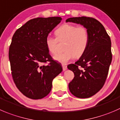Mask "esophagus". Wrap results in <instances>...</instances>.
<instances>
[{"label":"esophagus","mask_w":120,"mask_h":120,"mask_svg":"<svg viewBox=\"0 0 120 120\" xmlns=\"http://www.w3.org/2000/svg\"><path fill=\"white\" fill-rule=\"evenodd\" d=\"M62 67H63V71L66 70L67 69V66H66V65L63 64Z\"/></svg>","instance_id":"34e87169"}]
</instances>
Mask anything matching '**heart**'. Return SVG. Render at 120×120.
<instances>
[{"label": "heart", "instance_id": "obj_1", "mask_svg": "<svg viewBox=\"0 0 120 120\" xmlns=\"http://www.w3.org/2000/svg\"><path fill=\"white\" fill-rule=\"evenodd\" d=\"M57 39L47 36L45 44L48 52L50 54L57 53L58 41H65L64 52L54 56V59L63 64L75 58L80 57L86 52L89 41V36L87 29L83 26H79L71 24H64L59 27L56 31Z\"/></svg>", "mask_w": 120, "mask_h": 120}]
</instances>
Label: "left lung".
Listing matches in <instances>:
<instances>
[{
    "mask_svg": "<svg viewBox=\"0 0 120 120\" xmlns=\"http://www.w3.org/2000/svg\"><path fill=\"white\" fill-rule=\"evenodd\" d=\"M66 22L81 24L88 31L86 52L67 68L74 74L68 84L70 91L78 98H89L101 89L106 80L112 60L111 39L103 24L92 17H71Z\"/></svg>",
    "mask_w": 120,
    "mask_h": 120,
    "instance_id": "8db88e82",
    "label": "left lung"
}]
</instances>
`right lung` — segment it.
Here are the masks:
<instances>
[{"instance_id": "obj_1", "label": "right lung", "mask_w": 120, "mask_h": 120, "mask_svg": "<svg viewBox=\"0 0 120 120\" xmlns=\"http://www.w3.org/2000/svg\"><path fill=\"white\" fill-rule=\"evenodd\" d=\"M61 20L60 17L33 19L13 36L9 51L11 75L17 88L28 98L38 100L47 96L53 80L62 71L45 44L46 38ZM47 62L49 63L44 64Z\"/></svg>"}]
</instances>
